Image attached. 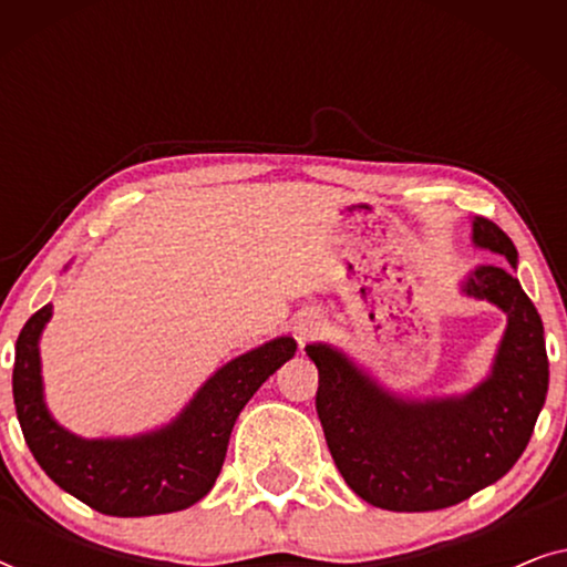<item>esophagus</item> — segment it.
<instances>
[{"label": "esophagus", "instance_id": "esophagus-1", "mask_svg": "<svg viewBox=\"0 0 567 567\" xmlns=\"http://www.w3.org/2000/svg\"><path fill=\"white\" fill-rule=\"evenodd\" d=\"M320 330H322V322L317 320V317H305V320H299L297 328H293L299 343H307V340L315 338Z\"/></svg>", "mask_w": 567, "mask_h": 567}]
</instances>
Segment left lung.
Returning <instances> with one entry per match:
<instances>
[{
	"mask_svg": "<svg viewBox=\"0 0 567 567\" xmlns=\"http://www.w3.org/2000/svg\"><path fill=\"white\" fill-rule=\"evenodd\" d=\"M472 245L508 266H477L462 293L491 301L508 322L491 374L464 394L402 398L330 343L305 351L320 371L317 415L348 487L386 511H439L493 485L518 462L545 405V328L514 276L518 252L491 219H472Z\"/></svg>",
	"mask_w": 567,
	"mask_h": 567,
	"instance_id": "8db88e82",
	"label": "left lung"
}]
</instances>
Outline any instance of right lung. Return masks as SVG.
Returning a JSON list of instances; mask_svg holds the SVG:
<instances>
[{
    "mask_svg": "<svg viewBox=\"0 0 567 567\" xmlns=\"http://www.w3.org/2000/svg\"><path fill=\"white\" fill-rule=\"evenodd\" d=\"M51 315V305L38 309L14 343V410L45 475L107 516L173 514L204 498L219 477L237 415L297 353V340L274 338L216 369L188 405L159 429L138 436L82 439L51 415L43 398L38 343Z\"/></svg>",
    "mask_w": 567,
    "mask_h": 567,
    "instance_id": "obj_1",
    "label": "right lung"
}]
</instances>
